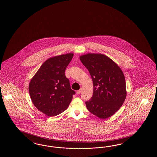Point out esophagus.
I'll list each match as a JSON object with an SVG mask.
<instances>
[{
	"mask_svg": "<svg viewBox=\"0 0 157 157\" xmlns=\"http://www.w3.org/2000/svg\"><path fill=\"white\" fill-rule=\"evenodd\" d=\"M81 91H82V89H80V90H77V91H76V93L77 94H80L81 93Z\"/></svg>",
	"mask_w": 157,
	"mask_h": 157,
	"instance_id": "1",
	"label": "esophagus"
}]
</instances>
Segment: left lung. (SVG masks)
I'll use <instances>...</instances> for the list:
<instances>
[{
    "mask_svg": "<svg viewBox=\"0 0 157 157\" xmlns=\"http://www.w3.org/2000/svg\"><path fill=\"white\" fill-rule=\"evenodd\" d=\"M80 59L93 82V97L85 102L87 109L101 119L110 117L119 110L127 95L122 71L102 54L87 53L81 56Z\"/></svg>",
    "mask_w": 157,
    "mask_h": 157,
    "instance_id": "obj_1",
    "label": "left lung"
}]
</instances>
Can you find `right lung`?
<instances>
[{"label":"right lung","instance_id":"add662e5","mask_svg":"<svg viewBox=\"0 0 157 157\" xmlns=\"http://www.w3.org/2000/svg\"><path fill=\"white\" fill-rule=\"evenodd\" d=\"M74 54L51 57L44 62L30 81L29 90L33 105L47 116L62 113L75 94L71 89L65 70Z\"/></svg>","mask_w":157,"mask_h":157}]
</instances>
